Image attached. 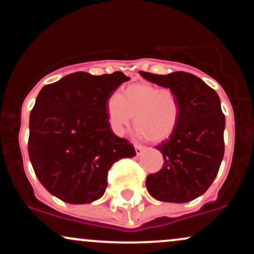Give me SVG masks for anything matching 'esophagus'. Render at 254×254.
I'll use <instances>...</instances> for the list:
<instances>
[{"mask_svg":"<svg viewBox=\"0 0 254 254\" xmlns=\"http://www.w3.org/2000/svg\"><path fill=\"white\" fill-rule=\"evenodd\" d=\"M142 150H143V147L140 146V144H135V152H136V155H140L142 153Z\"/></svg>","mask_w":254,"mask_h":254,"instance_id":"obj_1","label":"esophagus"}]
</instances>
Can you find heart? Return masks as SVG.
Wrapping results in <instances>:
<instances>
[{
	"label": "heart",
	"instance_id": "obj_1",
	"mask_svg": "<svg viewBox=\"0 0 254 254\" xmlns=\"http://www.w3.org/2000/svg\"><path fill=\"white\" fill-rule=\"evenodd\" d=\"M108 123L116 135H123L132 121L136 133L149 141L160 142L176 130L180 119V102L170 88L150 83H136L113 95L106 104Z\"/></svg>",
	"mask_w": 254,
	"mask_h": 254
}]
</instances>
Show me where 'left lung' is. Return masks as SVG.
Here are the masks:
<instances>
[{
  "instance_id": "obj_1",
  "label": "left lung",
  "mask_w": 254,
  "mask_h": 254,
  "mask_svg": "<svg viewBox=\"0 0 254 254\" xmlns=\"http://www.w3.org/2000/svg\"><path fill=\"white\" fill-rule=\"evenodd\" d=\"M140 74L172 89L180 102L176 130L157 146L164 165L147 176V189L159 201H191L212 185L224 155L225 117L221 100L211 86L191 73L178 71L163 76L140 71Z\"/></svg>"
}]
</instances>
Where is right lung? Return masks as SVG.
Listing matches in <instances>:
<instances>
[{"label":"right lung","instance_id":"1","mask_svg":"<svg viewBox=\"0 0 254 254\" xmlns=\"http://www.w3.org/2000/svg\"><path fill=\"white\" fill-rule=\"evenodd\" d=\"M130 78L74 72L42 88L30 114L29 157L42 186L68 204H89L107 188L108 170L135 148L110 127L106 104Z\"/></svg>","mask_w":254,"mask_h":254}]
</instances>
